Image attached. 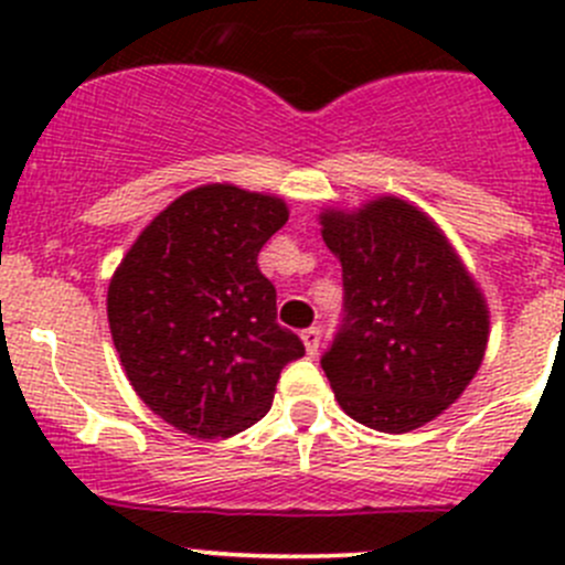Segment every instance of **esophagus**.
<instances>
[{
	"label": "esophagus",
	"mask_w": 565,
	"mask_h": 565,
	"mask_svg": "<svg viewBox=\"0 0 565 565\" xmlns=\"http://www.w3.org/2000/svg\"><path fill=\"white\" fill-rule=\"evenodd\" d=\"M300 339H303L306 352H309V355L315 358L317 352H319V339H322V330H319V328H306L303 333H300Z\"/></svg>",
	"instance_id": "obj_1"
}]
</instances>
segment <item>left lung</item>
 <instances>
[{
  "mask_svg": "<svg viewBox=\"0 0 565 565\" xmlns=\"http://www.w3.org/2000/svg\"><path fill=\"white\" fill-rule=\"evenodd\" d=\"M341 262L344 319L322 355L350 418L404 435L446 413L476 377L489 309L440 226L398 196L319 213Z\"/></svg>",
  "mask_w": 565,
  "mask_h": 565,
  "instance_id": "1",
  "label": "left lung"
}]
</instances>
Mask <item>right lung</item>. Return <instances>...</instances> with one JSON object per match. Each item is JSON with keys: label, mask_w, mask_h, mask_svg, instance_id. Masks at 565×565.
Segmentation results:
<instances>
[{"label": "right lung", "mask_w": 565, "mask_h": 565, "mask_svg": "<svg viewBox=\"0 0 565 565\" xmlns=\"http://www.w3.org/2000/svg\"><path fill=\"white\" fill-rule=\"evenodd\" d=\"M287 202L232 182L177 196L141 230L108 281V328L136 396L202 440L248 429L273 404L303 341L276 322L256 256Z\"/></svg>", "instance_id": "add662e5"}]
</instances>
